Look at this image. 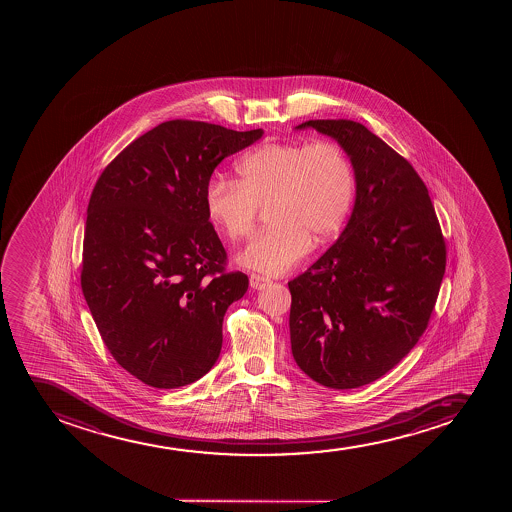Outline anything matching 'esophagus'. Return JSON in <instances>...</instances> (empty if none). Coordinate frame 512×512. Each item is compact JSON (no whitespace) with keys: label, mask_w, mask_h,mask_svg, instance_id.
<instances>
[{"label":"esophagus","mask_w":512,"mask_h":512,"mask_svg":"<svg viewBox=\"0 0 512 512\" xmlns=\"http://www.w3.org/2000/svg\"><path fill=\"white\" fill-rule=\"evenodd\" d=\"M249 283H251V288H254V290H263L266 285H270V280L265 277H259V275H251Z\"/></svg>","instance_id":"34e87169"}]
</instances>
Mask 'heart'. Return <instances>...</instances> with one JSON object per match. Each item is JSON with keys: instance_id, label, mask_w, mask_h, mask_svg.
<instances>
[{"instance_id": "1", "label": "heart", "mask_w": 512, "mask_h": 512, "mask_svg": "<svg viewBox=\"0 0 512 512\" xmlns=\"http://www.w3.org/2000/svg\"><path fill=\"white\" fill-rule=\"evenodd\" d=\"M237 183L206 184V217L232 242L253 234L258 208L268 206L270 229L237 256L247 270L280 277L335 237L355 196V172L345 150L331 143H265L237 165Z\"/></svg>"}]
</instances>
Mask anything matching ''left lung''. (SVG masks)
<instances>
[{
  "mask_svg": "<svg viewBox=\"0 0 512 512\" xmlns=\"http://www.w3.org/2000/svg\"><path fill=\"white\" fill-rule=\"evenodd\" d=\"M295 130H316L345 150L355 203L335 244L288 282L292 355L326 388H360L391 371L423 335L446 244L420 176L364 124L314 119Z\"/></svg>",
  "mask_w": 512,
  "mask_h": 512,
  "instance_id": "obj_1",
  "label": "left lung"
}]
</instances>
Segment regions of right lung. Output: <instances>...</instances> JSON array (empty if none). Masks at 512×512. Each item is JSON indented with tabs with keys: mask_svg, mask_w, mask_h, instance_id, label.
Here are the masks:
<instances>
[{
	"mask_svg": "<svg viewBox=\"0 0 512 512\" xmlns=\"http://www.w3.org/2000/svg\"><path fill=\"white\" fill-rule=\"evenodd\" d=\"M263 133L165 121L124 148L95 184L83 295L107 350L148 386L181 388L217 362L225 311L249 280L225 271L206 184L225 157Z\"/></svg>",
	"mask_w": 512,
	"mask_h": 512,
	"instance_id": "1",
	"label": "right lung"
}]
</instances>
